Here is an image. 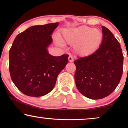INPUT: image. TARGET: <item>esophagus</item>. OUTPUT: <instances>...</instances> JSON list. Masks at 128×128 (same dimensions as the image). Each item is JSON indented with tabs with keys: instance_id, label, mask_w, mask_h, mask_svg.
I'll list each match as a JSON object with an SVG mask.
<instances>
[{
	"instance_id": "esophagus-1",
	"label": "esophagus",
	"mask_w": 128,
	"mask_h": 128,
	"mask_svg": "<svg viewBox=\"0 0 128 128\" xmlns=\"http://www.w3.org/2000/svg\"><path fill=\"white\" fill-rule=\"evenodd\" d=\"M68 60H69V62H74V57H72V55L69 56V57H68Z\"/></svg>"
}]
</instances>
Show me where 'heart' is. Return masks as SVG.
Listing matches in <instances>:
<instances>
[{"instance_id":"1","label":"heart","mask_w":128,"mask_h":128,"mask_svg":"<svg viewBox=\"0 0 128 128\" xmlns=\"http://www.w3.org/2000/svg\"><path fill=\"white\" fill-rule=\"evenodd\" d=\"M63 36L65 42L74 45L75 52L82 56L90 55L96 51L102 40V34L99 30L86 26L64 30ZM56 41L58 45L64 46L62 39L58 38Z\"/></svg>"}]
</instances>
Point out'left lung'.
<instances>
[{
  "mask_svg": "<svg viewBox=\"0 0 128 128\" xmlns=\"http://www.w3.org/2000/svg\"><path fill=\"white\" fill-rule=\"evenodd\" d=\"M100 48L92 54L74 61L75 80L80 93L101 99L112 93L123 72L124 56L120 44L108 29L102 26Z\"/></svg>",
  "mask_w": 128,
  "mask_h": 128,
  "instance_id": "obj_1",
  "label": "left lung"
}]
</instances>
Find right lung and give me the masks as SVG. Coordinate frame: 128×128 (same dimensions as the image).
I'll return each mask as SVG.
<instances>
[{
    "instance_id": "right-lung-1",
    "label": "right lung",
    "mask_w": 128,
    "mask_h": 128,
    "mask_svg": "<svg viewBox=\"0 0 128 128\" xmlns=\"http://www.w3.org/2000/svg\"><path fill=\"white\" fill-rule=\"evenodd\" d=\"M58 23L35 26L17 35L9 50V71L18 89L29 96H43L54 87L68 63V54L55 57L47 48Z\"/></svg>"
}]
</instances>
